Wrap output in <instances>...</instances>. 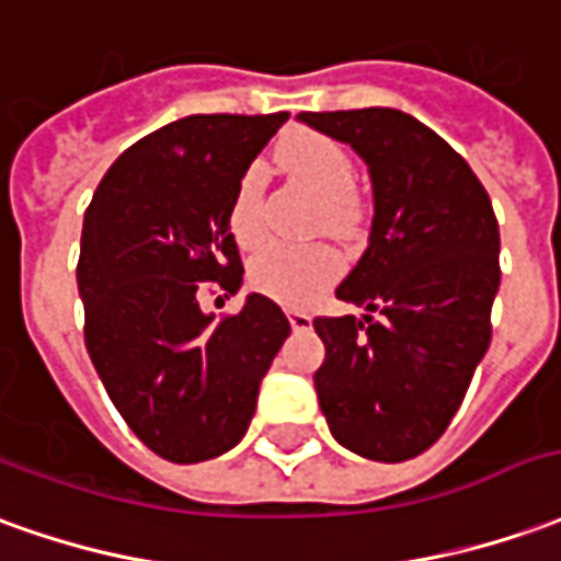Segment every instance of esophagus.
<instances>
[{"instance_id":"34e87169","label":"esophagus","mask_w":561,"mask_h":561,"mask_svg":"<svg viewBox=\"0 0 561 561\" xmlns=\"http://www.w3.org/2000/svg\"><path fill=\"white\" fill-rule=\"evenodd\" d=\"M287 318L293 330H308L311 327V314H305V311H287Z\"/></svg>"}]
</instances>
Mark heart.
Wrapping results in <instances>:
<instances>
[{
    "label": "heart",
    "instance_id": "heart-1",
    "mask_svg": "<svg viewBox=\"0 0 561 561\" xmlns=\"http://www.w3.org/2000/svg\"><path fill=\"white\" fill-rule=\"evenodd\" d=\"M277 158L293 180L320 201V214L332 234H345L354 222V188H357V170L342 142H335L318 130H296L280 142ZM259 195H262V170L247 168L241 183L231 198V231L243 243H253L262 234V214H259ZM342 268L339 256L323 243L296 247V243L274 241L265 243L250 262V284L284 305H305L318 296L320 289L330 287Z\"/></svg>",
    "mask_w": 561,
    "mask_h": 561
}]
</instances>
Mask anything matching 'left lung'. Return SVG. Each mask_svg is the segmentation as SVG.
Wrapping results in <instances>:
<instances>
[{
  "label": "left lung",
  "instance_id": "8db88e82",
  "mask_svg": "<svg viewBox=\"0 0 561 561\" xmlns=\"http://www.w3.org/2000/svg\"><path fill=\"white\" fill-rule=\"evenodd\" d=\"M369 168L373 231L339 284L363 318H318L314 388L332 436L369 461H409L446 434L492 342L501 234L465 158L400 110L302 112Z\"/></svg>",
  "mask_w": 561,
  "mask_h": 561
}]
</instances>
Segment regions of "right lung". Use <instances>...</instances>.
Wrapping results in <instances>:
<instances>
[{
    "label": "right lung",
    "instance_id": "right-lung-1",
    "mask_svg": "<svg viewBox=\"0 0 561 561\" xmlns=\"http://www.w3.org/2000/svg\"><path fill=\"white\" fill-rule=\"evenodd\" d=\"M287 118L188 115L158 127L118 156L84 214V345L127 427L173 465L241 443L289 335L284 311L259 293L219 320L198 305L204 284L241 287L231 198Z\"/></svg>",
    "mask_w": 561,
    "mask_h": 561
}]
</instances>
